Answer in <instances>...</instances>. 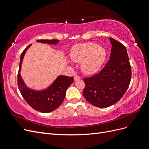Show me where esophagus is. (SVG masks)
<instances>
[{"label":"esophagus","mask_w":149,"mask_h":149,"mask_svg":"<svg viewBox=\"0 0 149 149\" xmlns=\"http://www.w3.org/2000/svg\"><path fill=\"white\" fill-rule=\"evenodd\" d=\"M74 80H75V81H76V80H80V77L77 76V75H75V76H74Z\"/></svg>","instance_id":"34e87169"}]
</instances>
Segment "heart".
I'll return each mask as SVG.
<instances>
[{"mask_svg": "<svg viewBox=\"0 0 149 149\" xmlns=\"http://www.w3.org/2000/svg\"><path fill=\"white\" fill-rule=\"evenodd\" d=\"M69 56L75 63H81V69L85 74H93L99 70L105 61L106 50L92 42L78 43L72 47Z\"/></svg>", "mask_w": 149, "mask_h": 149, "instance_id": "obj_1", "label": "heart"}]
</instances>
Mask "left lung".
<instances>
[{
    "label": "left lung",
    "instance_id": "obj_1",
    "mask_svg": "<svg viewBox=\"0 0 149 149\" xmlns=\"http://www.w3.org/2000/svg\"><path fill=\"white\" fill-rule=\"evenodd\" d=\"M112 44L111 56L100 72L85 78L83 95L92 105L106 108L120 100L128 90L131 67L126 47L110 37Z\"/></svg>",
    "mask_w": 149,
    "mask_h": 149
}]
</instances>
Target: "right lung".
I'll return each mask as SVG.
<instances>
[{
	"instance_id": "add662e5",
	"label": "right lung",
	"mask_w": 149,
	"mask_h": 149,
	"mask_svg": "<svg viewBox=\"0 0 149 149\" xmlns=\"http://www.w3.org/2000/svg\"><path fill=\"white\" fill-rule=\"evenodd\" d=\"M37 42L56 45L59 40H37ZM31 44L22 52L18 74V85L21 95L27 103L36 111L42 113L51 112L57 109L63 102L66 90L74 81L73 77L59 75L47 89L37 91L27 87L20 75L22 62L24 54Z\"/></svg>"
}]
</instances>
